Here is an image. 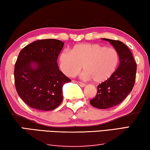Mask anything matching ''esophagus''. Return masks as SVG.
Returning <instances> with one entry per match:
<instances>
[{"instance_id":"obj_1","label":"esophagus","mask_w":150,"mask_h":150,"mask_svg":"<svg viewBox=\"0 0 150 150\" xmlns=\"http://www.w3.org/2000/svg\"><path fill=\"white\" fill-rule=\"evenodd\" d=\"M76 82L77 83V84H78L80 85V86L81 87H84L85 86H86V84H84V83H83V82H79V81H76Z\"/></svg>"}]
</instances>
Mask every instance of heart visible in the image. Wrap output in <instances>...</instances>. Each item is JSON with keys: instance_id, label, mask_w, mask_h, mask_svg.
I'll list each match as a JSON object with an SVG mask.
<instances>
[{"instance_id": "obj_1", "label": "heart", "mask_w": 150, "mask_h": 150, "mask_svg": "<svg viewBox=\"0 0 150 150\" xmlns=\"http://www.w3.org/2000/svg\"><path fill=\"white\" fill-rule=\"evenodd\" d=\"M119 56L112 47L91 43L74 46L70 52L64 50L59 56L61 70L69 77H74L83 66L82 77L96 83L105 82L113 75L118 66Z\"/></svg>"}]
</instances>
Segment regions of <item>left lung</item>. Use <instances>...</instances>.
Here are the masks:
<instances>
[{
  "instance_id": "obj_1",
  "label": "left lung",
  "mask_w": 150,
  "mask_h": 150,
  "mask_svg": "<svg viewBox=\"0 0 150 150\" xmlns=\"http://www.w3.org/2000/svg\"><path fill=\"white\" fill-rule=\"evenodd\" d=\"M109 41L119 56V67L109 80L98 85L96 96L90 100L91 105L100 109L116 106L125 99L134 86L137 64L127 46L117 40L102 38Z\"/></svg>"
}]
</instances>
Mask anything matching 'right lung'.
I'll return each instance as SVG.
<instances>
[{"label": "right lung", "instance_id": "add662e5", "mask_svg": "<svg viewBox=\"0 0 150 150\" xmlns=\"http://www.w3.org/2000/svg\"><path fill=\"white\" fill-rule=\"evenodd\" d=\"M64 45L54 39L40 40L20 52L14 70L15 88L22 100L31 108L52 110L63 100L62 87L71 82L57 63Z\"/></svg>", "mask_w": 150, "mask_h": 150}]
</instances>
